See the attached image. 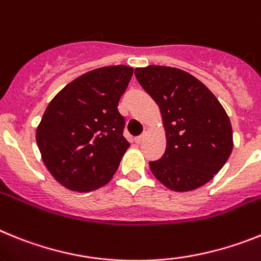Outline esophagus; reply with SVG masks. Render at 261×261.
I'll return each mask as SVG.
<instances>
[{
  "label": "esophagus",
  "mask_w": 261,
  "mask_h": 261,
  "mask_svg": "<svg viewBox=\"0 0 261 261\" xmlns=\"http://www.w3.org/2000/svg\"><path fill=\"white\" fill-rule=\"evenodd\" d=\"M144 137H146V133H143L142 135H139V137L135 138V143H138V144L142 143V142H143V139H144Z\"/></svg>",
  "instance_id": "34e87169"
}]
</instances>
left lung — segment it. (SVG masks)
<instances>
[{
	"label": "left lung",
	"instance_id": "8db88e82",
	"mask_svg": "<svg viewBox=\"0 0 261 261\" xmlns=\"http://www.w3.org/2000/svg\"><path fill=\"white\" fill-rule=\"evenodd\" d=\"M135 77L159 105L167 148L149 168L162 184L188 192L209 182L230 158L232 128L217 97L177 68H137Z\"/></svg>",
	"mask_w": 261,
	"mask_h": 261
}]
</instances>
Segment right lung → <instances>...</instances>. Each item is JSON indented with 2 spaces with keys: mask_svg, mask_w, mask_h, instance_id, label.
<instances>
[{
  "mask_svg": "<svg viewBox=\"0 0 261 261\" xmlns=\"http://www.w3.org/2000/svg\"><path fill=\"white\" fill-rule=\"evenodd\" d=\"M134 69L113 65L84 73L54 97L36 128V143L49 173L76 192L110 181L130 143L118 102Z\"/></svg>",
  "mask_w": 261,
  "mask_h": 261,
  "instance_id": "1",
  "label": "right lung"
}]
</instances>
